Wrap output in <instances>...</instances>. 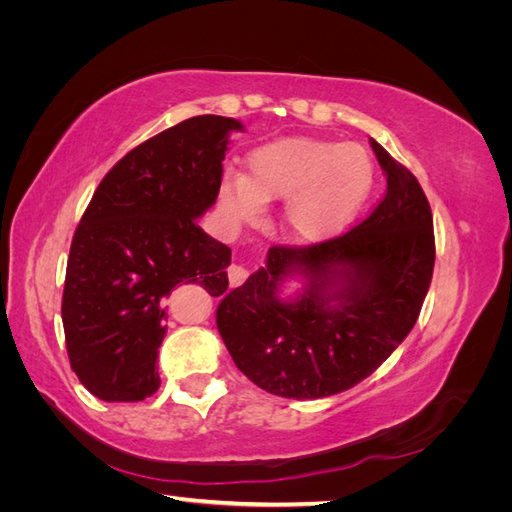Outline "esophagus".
<instances>
[{"label":"esophagus","mask_w":512,"mask_h":512,"mask_svg":"<svg viewBox=\"0 0 512 512\" xmlns=\"http://www.w3.org/2000/svg\"><path fill=\"white\" fill-rule=\"evenodd\" d=\"M247 280V269L243 265H230L228 267V284L230 288H237Z\"/></svg>","instance_id":"1"}]
</instances>
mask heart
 Listing matches in <instances>:
<instances>
[{
	"instance_id": "1",
	"label": "heart",
	"mask_w": 512,
	"mask_h": 512,
	"mask_svg": "<svg viewBox=\"0 0 512 512\" xmlns=\"http://www.w3.org/2000/svg\"><path fill=\"white\" fill-rule=\"evenodd\" d=\"M374 185V164L359 145L284 138L247 158V175H226L218 203L230 224L254 222L269 200L286 198L284 226L301 241L346 228Z\"/></svg>"
}]
</instances>
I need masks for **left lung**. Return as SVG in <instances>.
<instances>
[{
    "mask_svg": "<svg viewBox=\"0 0 512 512\" xmlns=\"http://www.w3.org/2000/svg\"><path fill=\"white\" fill-rule=\"evenodd\" d=\"M386 192L348 232L312 245H273L267 267L222 297L215 322L232 361L260 389L318 399L359 384L389 359L421 314L436 239L421 183L369 138ZM292 272L308 280L294 302L276 299Z\"/></svg>",
    "mask_w": 512,
    "mask_h": 512,
    "instance_id": "1",
    "label": "left lung"
}]
</instances>
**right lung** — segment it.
<instances>
[{
  "mask_svg": "<svg viewBox=\"0 0 512 512\" xmlns=\"http://www.w3.org/2000/svg\"><path fill=\"white\" fill-rule=\"evenodd\" d=\"M237 119L190 117L128 151L100 181L76 226L61 320L70 367L102 401L160 389L158 348L177 284L224 292L230 247L198 226L218 198Z\"/></svg>",
  "mask_w": 512,
  "mask_h": 512,
  "instance_id": "right-lung-1",
  "label": "right lung"
}]
</instances>
